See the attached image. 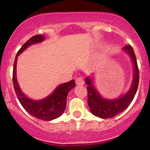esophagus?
I'll return each mask as SVG.
<instances>
[{
  "label": "esophagus",
  "instance_id": "34e87169",
  "mask_svg": "<svg viewBox=\"0 0 150 150\" xmlns=\"http://www.w3.org/2000/svg\"><path fill=\"white\" fill-rule=\"evenodd\" d=\"M75 83H76L77 85L78 86H82L84 85V80L82 77H77L75 80Z\"/></svg>",
  "mask_w": 150,
  "mask_h": 150
}]
</instances>
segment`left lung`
<instances>
[{
  "label": "left lung",
  "instance_id": "obj_1",
  "mask_svg": "<svg viewBox=\"0 0 150 150\" xmlns=\"http://www.w3.org/2000/svg\"><path fill=\"white\" fill-rule=\"evenodd\" d=\"M123 50L130 56L134 67L133 81L126 94L118 99L111 100L104 99L93 85L92 79L87 77L85 80L86 83L88 85L87 87L88 94L87 100L90 111L93 115L99 118H111L123 112L128 107L137 92L139 83V70L135 54L130 45L124 46Z\"/></svg>",
  "mask_w": 150,
  "mask_h": 150
}]
</instances>
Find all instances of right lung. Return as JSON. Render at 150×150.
<instances>
[{
	"mask_svg": "<svg viewBox=\"0 0 150 150\" xmlns=\"http://www.w3.org/2000/svg\"><path fill=\"white\" fill-rule=\"evenodd\" d=\"M44 40V36L39 34L30 38L17 53L14 62L13 72V85L17 97L20 104L26 111L32 116L43 120H51L61 116L66 108V100L69 91L75 87V80H72L68 82L58 85L56 89L49 96L41 100H33L22 92L18 83L16 77V67L18 56L23 52L28 46L32 44L40 43Z\"/></svg>",
	"mask_w": 150,
	"mask_h": 150,
	"instance_id": "obj_1",
	"label": "right lung"
}]
</instances>
